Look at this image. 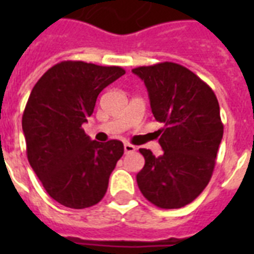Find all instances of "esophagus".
Masks as SVG:
<instances>
[{"label": "esophagus", "mask_w": 254, "mask_h": 254, "mask_svg": "<svg viewBox=\"0 0 254 254\" xmlns=\"http://www.w3.org/2000/svg\"><path fill=\"white\" fill-rule=\"evenodd\" d=\"M135 150V147L133 146V145H130V143H125V145H124V151H125V153H133V151Z\"/></svg>", "instance_id": "34e87169"}]
</instances>
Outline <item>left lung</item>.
<instances>
[{
  "label": "left lung",
  "instance_id": "1",
  "mask_svg": "<svg viewBox=\"0 0 254 254\" xmlns=\"http://www.w3.org/2000/svg\"><path fill=\"white\" fill-rule=\"evenodd\" d=\"M131 72L143 80L151 112L165 125L158 130L162 155L139 149L145 166L137 174V185L159 208L185 207L212 177L224 129L219 101L208 84L177 63L143 65Z\"/></svg>",
  "mask_w": 254,
  "mask_h": 254
}]
</instances>
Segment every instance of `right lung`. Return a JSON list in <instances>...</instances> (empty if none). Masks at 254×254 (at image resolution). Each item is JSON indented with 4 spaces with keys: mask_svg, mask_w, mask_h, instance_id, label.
Instances as JSON below:
<instances>
[{
    "mask_svg": "<svg viewBox=\"0 0 254 254\" xmlns=\"http://www.w3.org/2000/svg\"><path fill=\"white\" fill-rule=\"evenodd\" d=\"M125 73L121 67L61 62L34 85L22 116L30 166L54 200L81 209L104 197L121 141H92L81 125L93 113L97 96Z\"/></svg>",
    "mask_w": 254,
    "mask_h": 254,
    "instance_id": "right-lung-1",
    "label": "right lung"
}]
</instances>
